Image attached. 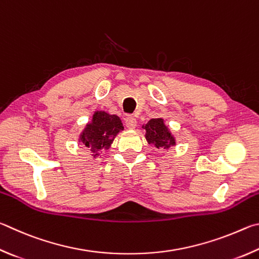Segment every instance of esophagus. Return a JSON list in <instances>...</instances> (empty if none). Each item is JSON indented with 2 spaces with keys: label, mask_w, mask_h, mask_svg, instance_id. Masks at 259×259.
<instances>
[{
  "label": "esophagus",
  "mask_w": 259,
  "mask_h": 259,
  "mask_svg": "<svg viewBox=\"0 0 259 259\" xmlns=\"http://www.w3.org/2000/svg\"><path fill=\"white\" fill-rule=\"evenodd\" d=\"M125 124H126L127 128L132 130L135 126H137V119H135L133 116H127L125 119Z\"/></svg>",
  "instance_id": "esophagus-1"
}]
</instances>
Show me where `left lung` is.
<instances>
[{"label":"left lung","mask_w":259,"mask_h":259,"mask_svg":"<svg viewBox=\"0 0 259 259\" xmlns=\"http://www.w3.org/2000/svg\"><path fill=\"white\" fill-rule=\"evenodd\" d=\"M142 127L146 130V139L149 144H153L158 149H168L176 144L175 138L162 118H153Z\"/></svg>","instance_id":"8db88e82"}]
</instances>
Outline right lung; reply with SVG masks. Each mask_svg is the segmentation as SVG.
I'll list each match as a JSON object with an SVG mask.
<instances>
[{
	"label": "right lung",
	"instance_id": "right-lung-1",
	"mask_svg": "<svg viewBox=\"0 0 259 259\" xmlns=\"http://www.w3.org/2000/svg\"><path fill=\"white\" fill-rule=\"evenodd\" d=\"M124 130L120 118L109 115L106 111H95L92 121L89 122L79 135V142L93 153V158L99 156L101 150L110 148L116 135Z\"/></svg>",
	"mask_w": 259,
	"mask_h": 259
}]
</instances>
